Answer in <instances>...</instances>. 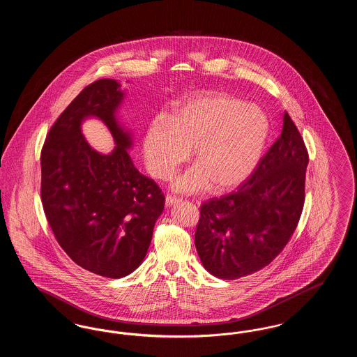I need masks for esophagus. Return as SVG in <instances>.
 Segmentation results:
<instances>
[{
  "label": "esophagus",
  "instance_id": "34e87169",
  "mask_svg": "<svg viewBox=\"0 0 357 357\" xmlns=\"http://www.w3.org/2000/svg\"><path fill=\"white\" fill-rule=\"evenodd\" d=\"M181 201H182V199L178 198V197H175V195H167V197H166V204H167V206L176 204V202H181Z\"/></svg>",
  "mask_w": 357,
  "mask_h": 357
}]
</instances>
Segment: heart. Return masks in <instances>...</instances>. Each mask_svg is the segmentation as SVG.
Here are the masks:
<instances>
[{"instance_id": "obj_1", "label": "heart", "mask_w": 357, "mask_h": 357, "mask_svg": "<svg viewBox=\"0 0 357 357\" xmlns=\"http://www.w3.org/2000/svg\"><path fill=\"white\" fill-rule=\"evenodd\" d=\"M268 134V116L255 102L223 92H195L175 102L167 119L158 116L149 124L143 155L150 174L167 181L192 147L197 163L175 179L174 188L197 192L213 182L226 190L255 169Z\"/></svg>"}]
</instances>
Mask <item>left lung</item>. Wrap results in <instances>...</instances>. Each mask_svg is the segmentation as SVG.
<instances>
[{
    "label": "left lung",
    "instance_id": "8db88e82",
    "mask_svg": "<svg viewBox=\"0 0 357 357\" xmlns=\"http://www.w3.org/2000/svg\"><path fill=\"white\" fill-rule=\"evenodd\" d=\"M304 139L284 114L281 136L237 191L201 206L195 246L204 269L222 280L253 274L282 252L305 204Z\"/></svg>",
    "mask_w": 357,
    "mask_h": 357
}]
</instances>
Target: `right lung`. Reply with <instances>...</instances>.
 <instances>
[{
  "label": "right lung",
  "mask_w": 357,
  "mask_h": 357,
  "mask_svg": "<svg viewBox=\"0 0 357 357\" xmlns=\"http://www.w3.org/2000/svg\"><path fill=\"white\" fill-rule=\"evenodd\" d=\"M100 79L72 100L53 123L41 150V202L53 236L88 272L120 278L147 255L153 226L165 207L155 181L136 170L126 149L131 139L114 116L123 92ZM102 119L117 142L102 155L89 147L79 124Z\"/></svg>",
  "instance_id": "obj_1"
}]
</instances>
